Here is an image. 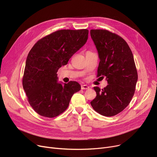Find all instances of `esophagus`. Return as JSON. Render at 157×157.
Returning a JSON list of instances; mask_svg holds the SVG:
<instances>
[{
    "instance_id": "1",
    "label": "esophagus",
    "mask_w": 157,
    "mask_h": 157,
    "mask_svg": "<svg viewBox=\"0 0 157 157\" xmlns=\"http://www.w3.org/2000/svg\"><path fill=\"white\" fill-rule=\"evenodd\" d=\"M90 88V86L86 85H81V89L82 90H88Z\"/></svg>"
}]
</instances>
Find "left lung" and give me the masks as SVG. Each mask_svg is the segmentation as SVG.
I'll list each match as a JSON object with an SVG mask.
<instances>
[{"label":"left lung","mask_w":157,"mask_h":157,"mask_svg":"<svg viewBox=\"0 0 157 157\" xmlns=\"http://www.w3.org/2000/svg\"><path fill=\"white\" fill-rule=\"evenodd\" d=\"M90 35L100 59L97 76L105 77L108 83L102 90L94 87L97 96L90 103L98 113L113 117L126 108L135 93L138 77L133 54L126 41L117 34L92 29Z\"/></svg>","instance_id":"1"}]
</instances>
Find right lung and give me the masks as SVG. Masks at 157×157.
Returning a JSON list of instances; mask_svg holds the SVG:
<instances>
[{
	"mask_svg": "<svg viewBox=\"0 0 157 157\" xmlns=\"http://www.w3.org/2000/svg\"><path fill=\"white\" fill-rule=\"evenodd\" d=\"M88 36L87 29L57 30L39 39L30 49L22 83L30 105L40 116H59L81 90L76 81L58 83L56 72L86 43Z\"/></svg>",
	"mask_w": 157,
	"mask_h": 157,
	"instance_id": "right-lung-1",
	"label": "right lung"
}]
</instances>
